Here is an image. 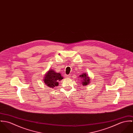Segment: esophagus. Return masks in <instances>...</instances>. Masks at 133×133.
<instances>
[{"mask_svg":"<svg viewBox=\"0 0 133 133\" xmlns=\"http://www.w3.org/2000/svg\"><path fill=\"white\" fill-rule=\"evenodd\" d=\"M70 75H66V76H65V77L66 78H70Z\"/></svg>","mask_w":133,"mask_h":133,"instance_id":"esophagus-1","label":"esophagus"}]
</instances>
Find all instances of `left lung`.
<instances>
[{"label":"left lung","instance_id":"left-lung-1","mask_svg":"<svg viewBox=\"0 0 133 133\" xmlns=\"http://www.w3.org/2000/svg\"><path fill=\"white\" fill-rule=\"evenodd\" d=\"M79 77L80 79H81V84H82L83 85H87L89 83H90L91 78H90L89 76L86 73H82L81 75H79Z\"/></svg>","mask_w":133,"mask_h":133}]
</instances>
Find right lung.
<instances>
[{
    "label": "right lung",
    "mask_w": 133,
    "mask_h": 133,
    "mask_svg": "<svg viewBox=\"0 0 133 133\" xmlns=\"http://www.w3.org/2000/svg\"><path fill=\"white\" fill-rule=\"evenodd\" d=\"M62 79L63 77L60 73H57L54 70L50 69L44 75L43 81L45 85L51 88H54L59 85L58 81Z\"/></svg>",
    "instance_id": "add662e5"
}]
</instances>
